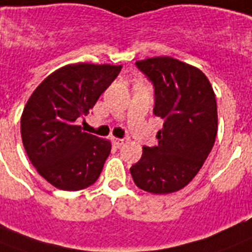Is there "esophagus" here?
<instances>
[{"mask_svg":"<svg viewBox=\"0 0 252 252\" xmlns=\"http://www.w3.org/2000/svg\"><path fill=\"white\" fill-rule=\"evenodd\" d=\"M111 141H113V143H114V145H115V147H120V146H122L123 143H124V139L115 138V137H113V138H111Z\"/></svg>","mask_w":252,"mask_h":252,"instance_id":"34e87169","label":"esophagus"}]
</instances>
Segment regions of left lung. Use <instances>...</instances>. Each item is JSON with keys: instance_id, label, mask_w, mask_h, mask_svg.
Masks as SVG:
<instances>
[{"instance_id": "left-lung-1", "label": "left lung", "mask_w": 252, "mask_h": 252, "mask_svg": "<svg viewBox=\"0 0 252 252\" xmlns=\"http://www.w3.org/2000/svg\"><path fill=\"white\" fill-rule=\"evenodd\" d=\"M154 84V114L164 119L158 146L143 147L130 168L136 186L156 194L179 191L208 158L218 132L215 94L197 67L169 56L137 61Z\"/></svg>"}]
</instances>
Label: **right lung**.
Wrapping results in <instances>:
<instances>
[{"label":"right lung","mask_w":252,"mask_h":252,"mask_svg":"<svg viewBox=\"0 0 252 252\" xmlns=\"http://www.w3.org/2000/svg\"><path fill=\"white\" fill-rule=\"evenodd\" d=\"M120 70L122 65H66L29 97L20 120L23 145L37 172L59 189L79 191L100 177L111 143L82 132L75 120L90 113Z\"/></svg>","instance_id":"right-lung-1"}]
</instances>
